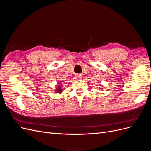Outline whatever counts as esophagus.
I'll return each instance as SVG.
<instances>
[{
  "label": "esophagus",
  "mask_w": 151,
  "mask_h": 151,
  "mask_svg": "<svg viewBox=\"0 0 151 151\" xmlns=\"http://www.w3.org/2000/svg\"><path fill=\"white\" fill-rule=\"evenodd\" d=\"M75 79H82V76L80 74H76Z\"/></svg>",
  "instance_id": "1"
}]
</instances>
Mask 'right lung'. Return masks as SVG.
<instances>
[{
  "mask_svg": "<svg viewBox=\"0 0 151 151\" xmlns=\"http://www.w3.org/2000/svg\"><path fill=\"white\" fill-rule=\"evenodd\" d=\"M58 84H61V83H58ZM62 92V88L61 87L58 85V87L57 88L55 89V93H61Z\"/></svg>",
  "mask_w": 151,
  "mask_h": 151,
  "instance_id": "obj_1",
  "label": "right lung"
}]
</instances>
